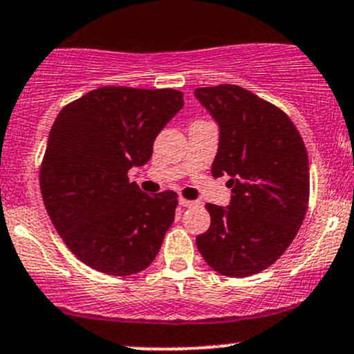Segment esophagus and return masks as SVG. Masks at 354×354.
Wrapping results in <instances>:
<instances>
[{"label":"esophagus","instance_id":"1","mask_svg":"<svg viewBox=\"0 0 354 354\" xmlns=\"http://www.w3.org/2000/svg\"><path fill=\"white\" fill-rule=\"evenodd\" d=\"M180 205L183 206V208H191V206H196L198 201H191V200H185V198H180Z\"/></svg>","mask_w":354,"mask_h":354}]
</instances>
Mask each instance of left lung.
Masks as SVG:
<instances>
[{"instance_id":"left-lung-1","label":"left lung","mask_w":354,"mask_h":354,"mask_svg":"<svg viewBox=\"0 0 354 354\" xmlns=\"http://www.w3.org/2000/svg\"><path fill=\"white\" fill-rule=\"evenodd\" d=\"M194 96L219 128L214 178L228 174V206L208 203L211 225L196 238L205 261L245 278L271 266L291 245L310 200L308 153L279 108L234 84L198 88Z\"/></svg>"}]
</instances>
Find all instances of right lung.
<instances>
[{"instance_id": "obj_1", "label": "right lung", "mask_w": 354, "mask_h": 354, "mask_svg": "<svg viewBox=\"0 0 354 354\" xmlns=\"http://www.w3.org/2000/svg\"><path fill=\"white\" fill-rule=\"evenodd\" d=\"M183 104L176 89L104 86L55 120L39 171L44 208L71 253L93 270L129 276L156 258L178 194H146L128 171L148 163Z\"/></svg>"}]
</instances>
